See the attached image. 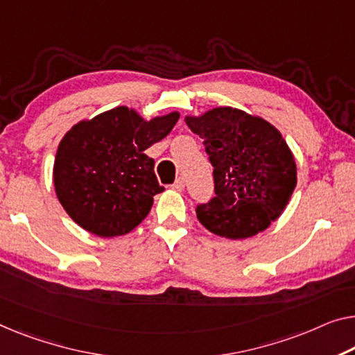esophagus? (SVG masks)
Returning a JSON list of instances; mask_svg holds the SVG:
<instances>
[{
	"label": "esophagus",
	"instance_id": "esophagus-1",
	"mask_svg": "<svg viewBox=\"0 0 355 355\" xmlns=\"http://www.w3.org/2000/svg\"><path fill=\"white\" fill-rule=\"evenodd\" d=\"M172 188L177 189V191H183V189H184V178L183 177L177 178V182L172 184Z\"/></svg>",
	"mask_w": 355,
	"mask_h": 355
}]
</instances>
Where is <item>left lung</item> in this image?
Here are the masks:
<instances>
[{
  "mask_svg": "<svg viewBox=\"0 0 355 355\" xmlns=\"http://www.w3.org/2000/svg\"><path fill=\"white\" fill-rule=\"evenodd\" d=\"M184 123L202 139L214 166L215 198L196 209L210 232L247 239L269 228L292 199L295 156L282 134L261 116L216 107Z\"/></svg>",
  "mask_w": 355,
  "mask_h": 355,
  "instance_id": "8db88e82",
  "label": "left lung"
}]
</instances>
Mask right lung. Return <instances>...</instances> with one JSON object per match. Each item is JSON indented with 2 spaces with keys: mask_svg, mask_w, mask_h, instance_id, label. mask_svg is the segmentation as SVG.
<instances>
[{
  "mask_svg": "<svg viewBox=\"0 0 355 355\" xmlns=\"http://www.w3.org/2000/svg\"><path fill=\"white\" fill-rule=\"evenodd\" d=\"M178 118L172 111L148 121L123 105L73 125L60 140L52 173L70 218L98 237L135 230L164 191L145 150L171 134Z\"/></svg>",
  "mask_w": 355,
  "mask_h": 355,
  "instance_id": "obj_1",
  "label": "right lung"
}]
</instances>
